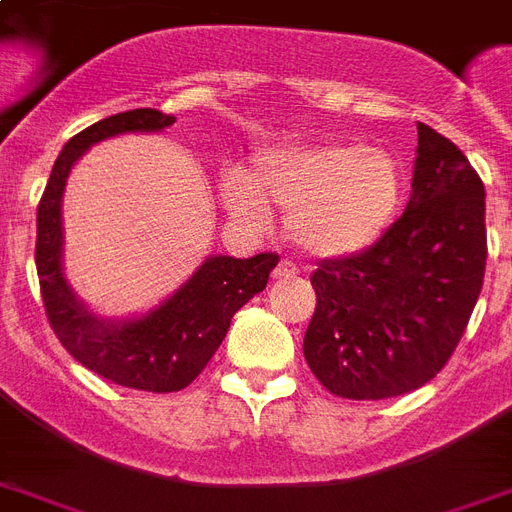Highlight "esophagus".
I'll use <instances>...</instances> for the list:
<instances>
[{"mask_svg": "<svg viewBox=\"0 0 512 512\" xmlns=\"http://www.w3.org/2000/svg\"><path fill=\"white\" fill-rule=\"evenodd\" d=\"M297 265L292 260H279V265L273 268V279H295Z\"/></svg>", "mask_w": 512, "mask_h": 512, "instance_id": "1", "label": "esophagus"}]
</instances>
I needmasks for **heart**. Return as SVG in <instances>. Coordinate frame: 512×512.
<instances>
[{
  "instance_id": "heart-1",
  "label": "heart",
  "mask_w": 512,
  "mask_h": 512,
  "mask_svg": "<svg viewBox=\"0 0 512 512\" xmlns=\"http://www.w3.org/2000/svg\"><path fill=\"white\" fill-rule=\"evenodd\" d=\"M398 199L396 159L358 143L273 151L257 162L255 183L239 175L225 183V201L244 223H265V201L289 209V236L316 257H345L369 247L390 223Z\"/></svg>"
}]
</instances>
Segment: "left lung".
Segmentation results:
<instances>
[{
  "label": "left lung",
  "mask_w": 512,
  "mask_h": 512,
  "mask_svg": "<svg viewBox=\"0 0 512 512\" xmlns=\"http://www.w3.org/2000/svg\"><path fill=\"white\" fill-rule=\"evenodd\" d=\"M484 271V183L452 140L417 124L404 215L369 249L313 271L305 361L340 398L380 401L422 388L465 335Z\"/></svg>",
  "instance_id": "8db88e82"
}]
</instances>
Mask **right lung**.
Wrapping results in <instances>:
<instances>
[{
	"label": "right lung",
	"mask_w": 512,
	"mask_h": 512,
	"mask_svg": "<svg viewBox=\"0 0 512 512\" xmlns=\"http://www.w3.org/2000/svg\"><path fill=\"white\" fill-rule=\"evenodd\" d=\"M170 124L175 116L156 108H135L90 124L63 146L36 209V273L55 337L90 372L148 393H172L191 385L220 348L233 313L263 292L279 263L276 252L249 260L209 257L167 303L143 319L119 324L92 316L76 300L60 268V199L68 172L98 140L122 132H156Z\"/></svg>",
	"instance_id": "right-lung-1"
}]
</instances>
